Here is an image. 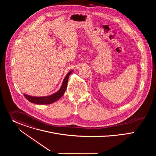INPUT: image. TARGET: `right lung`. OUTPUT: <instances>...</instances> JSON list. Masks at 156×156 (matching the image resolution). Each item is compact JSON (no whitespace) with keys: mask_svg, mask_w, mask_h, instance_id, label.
I'll list each match as a JSON object with an SVG mask.
<instances>
[{"mask_svg":"<svg viewBox=\"0 0 156 156\" xmlns=\"http://www.w3.org/2000/svg\"><path fill=\"white\" fill-rule=\"evenodd\" d=\"M72 72L73 71H70V72H69L67 75H66L60 89L57 93H54V94H52L49 96H45V97H34V96H30L24 94L25 97L30 102L36 104H42V105L49 104L57 101L63 95L66 89V87H67V83H68L69 76Z\"/></svg>","mask_w":156,"mask_h":156,"instance_id":"right-lung-1","label":"right lung"}]
</instances>
